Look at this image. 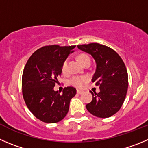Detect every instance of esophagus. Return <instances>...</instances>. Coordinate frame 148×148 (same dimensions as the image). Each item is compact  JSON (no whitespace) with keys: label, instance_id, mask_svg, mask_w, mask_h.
Listing matches in <instances>:
<instances>
[{"label":"esophagus","instance_id":"esophagus-1","mask_svg":"<svg viewBox=\"0 0 148 148\" xmlns=\"http://www.w3.org/2000/svg\"><path fill=\"white\" fill-rule=\"evenodd\" d=\"M83 92H84V91H81V90H77V94H82Z\"/></svg>","mask_w":148,"mask_h":148}]
</instances>
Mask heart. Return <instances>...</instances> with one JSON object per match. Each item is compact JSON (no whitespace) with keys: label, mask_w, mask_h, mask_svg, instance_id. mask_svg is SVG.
I'll return each mask as SVG.
<instances>
[{"label":"heart","mask_w":148,"mask_h":148,"mask_svg":"<svg viewBox=\"0 0 148 148\" xmlns=\"http://www.w3.org/2000/svg\"><path fill=\"white\" fill-rule=\"evenodd\" d=\"M78 60L83 65L87 62H91L90 57L86 54H80L78 56ZM67 64H68V60H65L63 61L61 66V70L63 73H66L67 72ZM88 77L87 75H76L73 76L69 81V84L76 88H82L84 84L88 81Z\"/></svg>","instance_id":"b5f03b06"}]
</instances>
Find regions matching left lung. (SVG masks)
<instances>
[{"mask_svg":"<svg viewBox=\"0 0 148 148\" xmlns=\"http://www.w3.org/2000/svg\"><path fill=\"white\" fill-rule=\"evenodd\" d=\"M78 48L91 54L97 64L92 82L100 91L93 94V99L86 105L88 112L97 117L109 118L120 110L127 93L128 73L117 52L97 43L78 45Z\"/></svg>","mask_w":148,"mask_h":148,"instance_id":"1","label":"left lung"}]
</instances>
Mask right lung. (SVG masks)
Here are the masks:
<instances>
[{"mask_svg": "<svg viewBox=\"0 0 148 148\" xmlns=\"http://www.w3.org/2000/svg\"><path fill=\"white\" fill-rule=\"evenodd\" d=\"M75 46H45L28 59L22 78V95L30 112L41 121L54 123L62 120L69 110L74 87H64L62 94L54 87L61 75V66Z\"/></svg>", "mask_w": 148, "mask_h": 148, "instance_id": "1", "label": "right lung"}]
</instances>
